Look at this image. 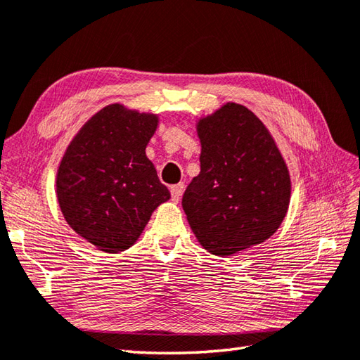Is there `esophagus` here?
<instances>
[{"label": "esophagus", "instance_id": "1", "mask_svg": "<svg viewBox=\"0 0 360 360\" xmlns=\"http://www.w3.org/2000/svg\"><path fill=\"white\" fill-rule=\"evenodd\" d=\"M182 188H184V186H182V184H178V186H172V188H170V193H172V200H173L174 202H178V201L181 200Z\"/></svg>", "mask_w": 360, "mask_h": 360}]
</instances>
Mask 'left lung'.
Instances as JSON below:
<instances>
[{
  "label": "left lung",
  "mask_w": 360,
  "mask_h": 360,
  "mask_svg": "<svg viewBox=\"0 0 360 360\" xmlns=\"http://www.w3.org/2000/svg\"><path fill=\"white\" fill-rule=\"evenodd\" d=\"M201 172L182 196L196 238L215 256L262 243L281 226L290 176L264 123L228 103L198 122Z\"/></svg>",
  "instance_id": "8db88e82"
}]
</instances>
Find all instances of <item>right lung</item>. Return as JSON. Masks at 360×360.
<instances>
[{
  "instance_id": "obj_1",
  "label": "right lung",
  "mask_w": 360,
  "mask_h": 360,
  "mask_svg": "<svg viewBox=\"0 0 360 360\" xmlns=\"http://www.w3.org/2000/svg\"><path fill=\"white\" fill-rule=\"evenodd\" d=\"M158 115L110 104L68 145L58 170V200L76 234L105 252L128 250L170 192L145 148Z\"/></svg>"
}]
</instances>
